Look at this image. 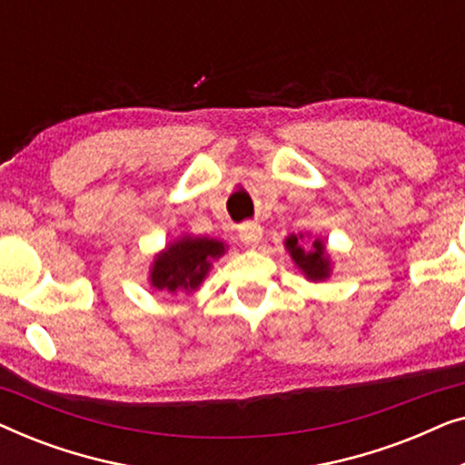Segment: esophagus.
I'll list each match as a JSON object with an SVG mask.
<instances>
[{
    "instance_id": "1",
    "label": "esophagus",
    "mask_w": 465,
    "mask_h": 465,
    "mask_svg": "<svg viewBox=\"0 0 465 465\" xmlns=\"http://www.w3.org/2000/svg\"><path fill=\"white\" fill-rule=\"evenodd\" d=\"M239 239L243 241L247 247H256L262 239V226L258 222H245L239 226Z\"/></svg>"
}]
</instances>
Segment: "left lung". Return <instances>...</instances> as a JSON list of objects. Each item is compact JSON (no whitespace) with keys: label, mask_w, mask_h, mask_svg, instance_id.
<instances>
[{"label":"left lung","mask_w":465,"mask_h":465,"mask_svg":"<svg viewBox=\"0 0 465 465\" xmlns=\"http://www.w3.org/2000/svg\"><path fill=\"white\" fill-rule=\"evenodd\" d=\"M285 245H288V250L292 253V258H294V262L301 266V269L307 272L309 279H326L328 272H330V262L328 258L323 256V245L322 241H315L313 243V250H304L298 243V237H292L285 241Z\"/></svg>","instance_id":"obj_1"}]
</instances>
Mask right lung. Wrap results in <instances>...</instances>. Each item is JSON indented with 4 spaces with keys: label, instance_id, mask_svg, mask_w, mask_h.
<instances>
[{
    "label": "right lung",
    "instance_id": "1",
    "mask_svg": "<svg viewBox=\"0 0 465 465\" xmlns=\"http://www.w3.org/2000/svg\"><path fill=\"white\" fill-rule=\"evenodd\" d=\"M224 253V245L213 239H182L158 253L152 266V285L156 290H196L207 275L213 258Z\"/></svg>",
    "mask_w": 465,
    "mask_h": 465
}]
</instances>
